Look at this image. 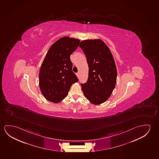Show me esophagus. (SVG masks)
Segmentation results:
<instances>
[{"label": "esophagus", "instance_id": "1", "mask_svg": "<svg viewBox=\"0 0 159 159\" xmlns=\"http://www.w3.org/2000/svg\"><path fill=\"white\" fill-rule=\"evenodd\" d=\"M76 76H77V77H78V78H79V73H76Z\"/></svg>", "mask_w": 159, "mask_h": 159}]
</instances>
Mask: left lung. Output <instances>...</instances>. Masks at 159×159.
<instances>
[{"mask_svg": "<svg viewBox=\"0 0 159 159\" xmlns=\"http://www.w3.org/2000/svg\"><path fill=\"white\" fill-rule=\"evenodd\" d=\"M79 47L89 66L88 79L81 84V89L91 103L100 105L110 98L116 84L117 71L112 54L101 39L83 40Z\"/></svg>", "mask_w": 159, "mask_h": 159, "instance_id": "8db88e82", "label": "left lung"}]
</instances>
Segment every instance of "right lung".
<instances>
[{
  "instance_id": "obj_1",
  "label": "right lung",
  "mask_w": 159,
  "mask_h": 159,
  "mask_svg": "<svg viewBox=\"0 0 159 159\" xmlns=\"http://www.w3.org/2000/svg\"><path fill=\"white\" fill-rule=\"evenodd\" d=\"M80 39L64 36L49 48L39 72V86L47 100L58 103L66 98L71 86L78 81L72 71L70 56L78 47Z\"/></svg>"
}]
</instances>
